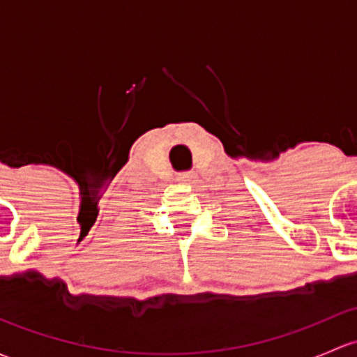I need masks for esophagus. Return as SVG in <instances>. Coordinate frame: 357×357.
I'll return each mask as SVG.
<instances>
[{"label": "esophagus", "instance_id": "obj_1", "mask_svg": "<svg viewBox=\"0 0 357 357\" xmlns=\"http://www.w3.org/2000/svg\"><path fill=\"white\" fill-rule=\"evenodd\" d=\"M176 179H178L179 183H185V185H195V183L198 181V176H197V172H193V171L179 172V174L176 176Z\"/></svg>", "mask_w": 357, "mask_h": 357}]
</instances>
